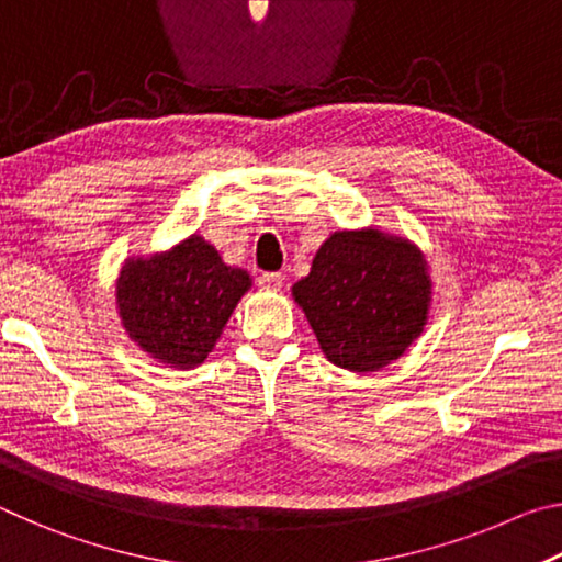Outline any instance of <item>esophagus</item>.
Instances as JSON below:
<instances>
[{
    "instance_id": "esophagus-1",
    "label": "esophagus",
    "mask_w": 562,
    "mask_h": 562,
    "mask_svg": "<svg viewBox=\"0 0 562 562\" xmlns=\"http://www.w3.org/2000/svg\"><path fill=\"white\" fill-rule=\"evenodd\" d=\"M282 282H284L282 272H262L258 278V284L262 290H280Z\"/></svg>"
}]
</instances>
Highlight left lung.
Wrapping results in <instances>:
<instances>
[{"label":"left lung","mask_w":562,"mask_h":562,"mask_svg":"<svg viewBox=\"0 0 562 562\" xmlns=\"http://www.w3.org/2000/svg\"><path fill=\"white\" fill-rule=\"evenodd\" d=\"M292 294L331 364L364 374L392 364L422 335L431 280L408 240L339 231L322 243Z\"/></svg>","instance_id":"1"}]
</instances>
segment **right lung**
<instances>
[{
    "mask_svg": "<svg viewBox=\"0 0 562 562\" xmlns=\"http://www.w3.org/2000/svg\"><path fill=\"white\" fill-rule=\"evenodd\" d=\"M250 274L221 260L203 237L170 252L131 258L116 284L119 315L128 337L164 364L190 369L213 351Z\"/></svg>",
    "mask_w": 562,
    "mask_h": 562,
    "instance_id": "1",
    "label": "right lung"
}]
</instances>
